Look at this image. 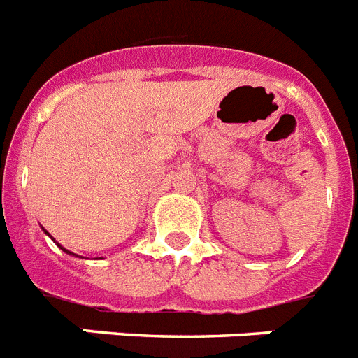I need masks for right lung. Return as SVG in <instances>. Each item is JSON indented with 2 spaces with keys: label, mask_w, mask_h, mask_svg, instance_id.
I'll list each match as a JSON object with an SVG mask.
<instances>
[{
  "label": "right lung",
  "mask_w": 358,
  "mask_h": 358,
  "mask_svg": "<svg viewBox=\"0 0 358 358\" xmlns=\"http://www.w3.org/2000/svg\"><path fill=\"white\" fill-rule=\"evenodd\" d=\"M43 231H45V229H43ZM45 233H47V231H45ZM47 235H49V233H47ZM58 248L63 249V251H65V253H67V255H72V257H78V255H74V253H72V251H67V249L62 248V245H59V244H58Z\"/></svg>",
  "instance_id": "1"
}]
</instances>
